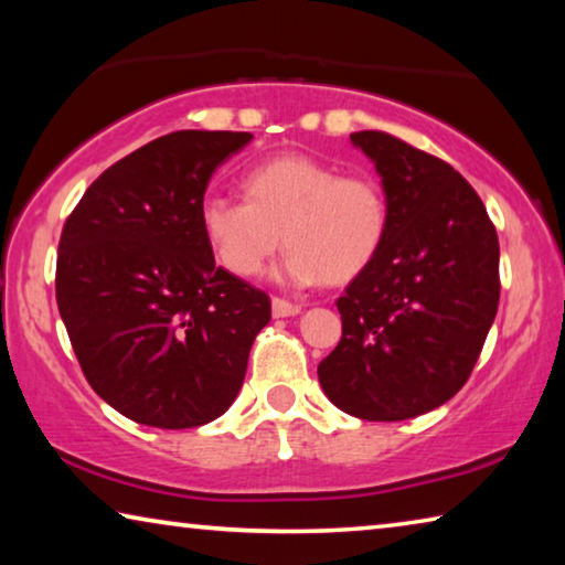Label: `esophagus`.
I'll use <instances>...</instances> for the list:
<instances>
[{"label":"esophagus","mask_w":565,"mask_h":565,"mask_svg":"<svg viewBox=\"0 0 565 565\" xmlns=\"http://www.w3.org/2000/svg\"><path fill=\"white\" fill-rule=\"evenodd\" d=\"M271 313L276 319H284V317H296V313H301V303H291L286 299H279V296H274L271 299Z\"/></svg>","instance_id":"34e87169"}]
</instances>
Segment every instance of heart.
<instances>
[{
  "instance_id": "1",
  "label": "heart",
  "mask_w": 565,
  "mask_h": 565,
  "mask_svg": "<svg viewBox=\"0 0 565 565\" xmlns=\"http://www.w3.org/2000/svg\"><path fill=\"white\" fill-rule=\"evenodd\" d=\"M242 189L246 202L209 194L199 206L209 248L238 279L264 274L284 242L291 281L347 284L386 244L388 199L371 174H339L329 161L289 151L248 169Z\"/></svg>"
}]
</instances>
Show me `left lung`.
Masks as SVG:
<instances>
[{
	"mask_svg": "<svg viewBox=\"0 0 565 565\" xmlns=\"http://www.w3.org/2000/svg\"><path fill=\"white\" fill-rule=\"evenodd\" d=\"M351 141L376 161L388 236L339 296L341 341L319 363L323 394L363 420H404L446 404L471 376L499 311V234L476 189L386 131Z\"/></svg>",
	"mask_w": 565,
	"mask_h": 565,
	"instance_id": "obj_1",
	"label": "left lung"
}]
</instances>
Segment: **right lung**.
Returning a JSON list of instances; mask_svg holds the SVG:
<instances>
[{
  "label": "right lung",
  "mask_w": 565,
  "mask_h": 565,
  "mask_svg": "<svg viewBox=\"0 0 565 565\" xmlns=\"http://www.w3.org/2000/svg\"><path fill=\"white\" fill-rule=\"evenodd\" d=\"M248 131H174L111 164L66 216L56 306L89 386L137 424L224 414L271 319L262 289L216 266L199 206Z\"/></svg>",
  "instance_id": "1"
}]
</instances>
